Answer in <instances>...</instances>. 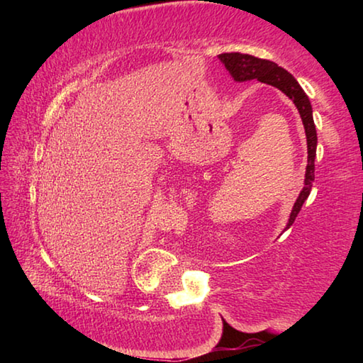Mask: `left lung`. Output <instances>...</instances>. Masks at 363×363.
Instances as JSON below:
<instances>
[{"instance_id": "1", "label": "left lung", "mask_w": 363, "mask_h": 363, "mask_svg": "<svg viewBox=\"0 0 363 363\" xmlns=\"http://www.w3.org/2000/svg\"><path fill=\"white\" fill-rule=\"evenodd\" d=\"M219 60L224 64V67L229 70L230 77L238 83L251 82V79H257V82L266 83L274 86V88L280 89L281 93L286 94L296 106L298 112L303 120L306 139H307V167H306V179L304 187L301 190L299 196L294 201L293 210L288 219V224L285 229H290L293 225L294 219H296L298 213L303 208L304 201L311 194L312 182H314V171H315V150H317V131L314 125V118H312V106L309 97L301 88L291 73H288L285 69H281L275 62H270L266 59H259L250 54H240V52H224L219 54Z\"/></svg>"}]
</instances>
